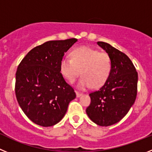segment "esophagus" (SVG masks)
Masks as SVG:
<instances>
[{"mask_svg":"<svg viewBox=\"0 0 152 152\" xmlns=\"http://www.w3.org/2000/svg\"><path fill=\"white\" fill-rule=\"evenodd\" d=\"M75 93H76V96H77V97H80V96L82 95V94H81V93H79V92H77V91H75Z\"/></svg>","mask_w":152,"mask_h":152,"instance_id":"obj_1","label":"esophagus"}]
</instances>
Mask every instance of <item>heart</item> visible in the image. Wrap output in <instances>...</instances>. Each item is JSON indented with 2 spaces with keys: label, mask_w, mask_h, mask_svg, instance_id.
Segmentation results:
<instances>
[{
  "label": "heart",
  "mask_w": 152,
  "mask_h": 152,
  "mask_svg": "<svg viewBox=\"0 0 152 152\" xmlns=\"http://www.w3.org/2000/svg\"><path fill=\"white\" fill-rule=\"evenodd\" d=\"M72 59L63 58L60 61V72L70 83L74 82L80 73L77 87L80 90L100 88L108 80L112 69L110 56L89 46H81L71 52Z\"/></svg>",
  "instance_id": "obj_1"
}]
</instances>
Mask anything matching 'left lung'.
Returning <instances> with one entry per match:
<instances>
[{
    "label": "left lung",
    "instance_id": "left-lung-1",
    "mask_svg": "<svg viewBox=\"0 0 152 152\" xmlns=\"http://www.w3.org/2000/svg\"><path fill=\"white\" fill-rule=\"evenodd\" d=\"M97 45L110 56L112 69L100 90L89 94L91 102L86 113L98 126H109L120 121L135 103L138 73L123 52L107 42H97Z\"/></svg>",
    "mask_w": 152,
    "mask_h": 152
}]
</instances>
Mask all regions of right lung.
<instances>
[{
	"mask_svg": "<svg viewBox=\"0 0 152 152\" xmlns=\"http://www.w3.org/2000/svg\"><path fill=\"white\" fill-rule=\"evenodd\" d=\"M77 41L72 38L46 42L29 51L17 68V102L26 116L39 126L57 124L76 97L60 72L59 65L64 52Z\"/></svg>",
	"mask_w": 152,
	"mask_h": 152,
	"instance_id": "1",
	"label": "right lung"
}]
</instances>
